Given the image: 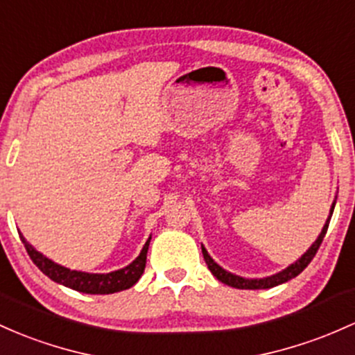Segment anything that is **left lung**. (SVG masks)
Wrapping results in <instances>:
<instances>
[{"instance_id": "left-lung-1", "label": "left lung", "mask_w": 355, "mask_h": 355, "mask_svg": "<svg viewBox=\"0 0 355 355\" xmlns=\"http://www.w3.org/2000/svg\"><path fill=\"white\" fill-rule=\"evenodd\" d=\"M334 207H336V202H334V204H332V210H330V217H332ZM330 217H329V220L325 222V225H323V229H322L320 236H318V239L315 241L313 244H311V248L305 252V254L302 256V258L297 261V263L291 264V266H288L286 270H283L282 272H278V275L268 276V278H261V279L241 278V276H236V275H232V272L222 270L219 264L214 263V259L207 254V251H205L204 246H202V254H204V259H205V263H207L210 272H212V275L216 276V278L219 279V282L225 283V285H227V286L239 288V290H264V288L278 286V285H282V283H286L288 279H291V278H295V276H298L300 272H302L306 266H309L310 261L315 258V254H317V251H318V248H320L323 237H325V234H327V229H329Z\"/></svg>"}]
</instances>
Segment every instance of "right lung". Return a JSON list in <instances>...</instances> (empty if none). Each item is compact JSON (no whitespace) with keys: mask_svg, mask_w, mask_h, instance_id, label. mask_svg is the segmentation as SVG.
Returning a JSON list of instances; mask_svg holds the SVG:
<instances>
[{"mask_svg":"<svg viewBox=\"0 0 355 355\" xmlns=\"http://www.w3.org/2000/svg\"><path fill=\"white\" fill-rule=\"evenodd\" d=\"M19 239L25 244V249L26 252H28L30 259H32L38 266V270L49 276L50 279H53L55 283H60V285L67 288H72V290L76 291H80V293L107 295L116 293V291L128 290V288L133 286L135 283L141 278L146 266V252L148 246H150L151 237L146 241V244L143 246L139 256L130 264V266L118 271L107 272V275H91V272L67 270V268L60 266V264L45 258L42 252H38L33 246H30L21 234H19Z\"/></svg>","mask_w":355,"mask_h":355,"instance_id":"obj_1","label":"right lung"}]
</instances>
